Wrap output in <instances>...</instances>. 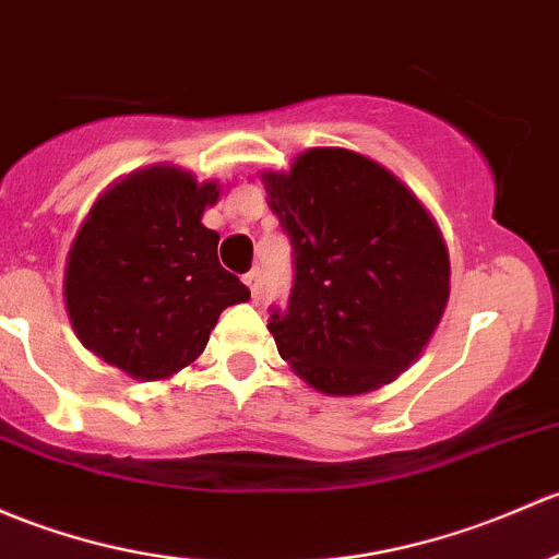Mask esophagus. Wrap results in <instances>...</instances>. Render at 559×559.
<instances>
[{
    "instance_id": "1",
    "label": "esophagus",
    "mask_w": 559,
    "mask_h": 559,
    "mask_svg": "<svg viewBox=\"0 0 559 559\" xmlns=\"http://www.w3.org/2000/svg\"><path fill=\"white\" fill-rule=\"evenodd\" d=\"M243 284L246 286H249V292H251V297H260V292H262V273H260V270H249V273H246L243 275Z\"/></svg>"
}]
</instances>
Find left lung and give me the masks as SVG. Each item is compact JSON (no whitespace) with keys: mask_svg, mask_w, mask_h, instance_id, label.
<instances>
[{"mask_svg":"<svg viewBox=\"0 0 559 559\" xmlns=\"http://www.w3.org/2000/svg\"><path fill=\"white\" fill-rule=\"evenodd\" d=\"M295 249L289 308L270 334L299 378L329 396L396 380L423 354L450 297L437 222L380 163L316 146L289 174H262Z\"/></svg>","mask_w":559,"mask_h":559,"instance_id":"obj_1","label":"left lung"}]
</instances>
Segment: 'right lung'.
<instances>
[{
	"mask_svg": "<svg viewBox=\"0 0 559 559\" xmlns=\"http://www.w3.org/2000/svg\"><path fill=\"white\" fill-rule=\"evenodd\" d=\"M219 181L150 166L111 185L80 225L63 302L87 350L136 380H166L195 361L219 313L249 289L216 257L203 211Z\"/></svg>",
	"mask_w": 559,
	"mask_h": 559,
	"instance_id": "obj_1",
	"label": "right lung"
}]
</instances>
